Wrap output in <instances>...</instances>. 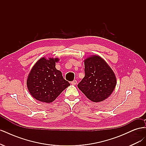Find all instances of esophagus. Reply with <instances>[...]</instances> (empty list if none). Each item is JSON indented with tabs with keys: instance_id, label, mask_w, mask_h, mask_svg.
<instances>
[{
	"instance_id": "34e87169",
	"label": "esophagus",
	"mask_w": 146,
	"mask_h": 146,
	"mask_svg": "<svg viewBox=\"0 0 146 146\" xmlns=\"http://www.w3.org/2000/svg\"><path fill=\"white\" fill-rule=\"evenodd\" d=\"M71 84H72V85H76V84H77V80H73L72 82H71Z\"/></svg>"
}]
</instances>
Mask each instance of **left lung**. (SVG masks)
Wrapping results in <instances>:
<instances>
[{
	"label": "left lung",
	"mask_w": 146,
	"mask_h": 146,
	"mask_svg": "<svg viewBox=\"0 0 146 146\" xmlns=\"http://www.w3.org/2000/svg\"><path fill=\"white\" fill-rule=\"evenodd\" d=\"M84 63L85 76L78 84V88L94 102L107 99L116 85V78L113 70L98 55L88 57Z\"/></svg>",
	"instance_id": "8db88e82"
}]
</instances>
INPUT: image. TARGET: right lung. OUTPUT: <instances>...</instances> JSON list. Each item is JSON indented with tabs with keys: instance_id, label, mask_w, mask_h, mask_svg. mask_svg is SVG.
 <instances>
[{
	"instance_id": "add662e5",
	"label": "right lung",
	"mask_w": 146,
	"mask_h": 146,
	"mask_svg": "<svg viewBox=\"0 0 146 146\" xmlns=\"http://www.w3.org/2000/svg\"><path fill=\"white\" fill-rule=\"evenodd\" d=\"M58 58L45 57L39 59L31 69L27 80L29 91L33 98L42 102L51 103L70 85L62 73L55 68Z\"/></svg>"
}]
</instances>
